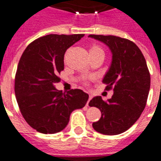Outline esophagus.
Wrapping results in <instances>:
<instances>
[{
    "instance_id": "34e87169",
    "label": "esophagus",
    "mask_w": 161,
    "mask_h": 161,
    "mask_svg": "<svg viewBox=\"0 0 161 161\" xmlns=\"http://www.w3.org/2000/svg\"><path fill=\"white\" fill-rule=\"evenodd\" d=\"M91 99H92V96H91V95H89V100H88V102H87V103H86V106H89V102H90V100Z\"/></svg>"
}]
</instances>
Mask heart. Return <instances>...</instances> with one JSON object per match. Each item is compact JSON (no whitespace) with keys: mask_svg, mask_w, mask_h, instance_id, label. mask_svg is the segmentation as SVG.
Here are the masks:
<instances>
[{"mask_svg":"<svg viewBox=\"0 0 161 161\" xmlns=\"http://www.w3.org/2000/svg\"><path fill=\"white\" fill-rule=\"evenodd\" d=\"M99 53L104 54L103 50H102L100 47L97 46V44H92L91 46H89V55H96V54H99Z\"/></svg>","mask_w":161,"mask_h":161,"instance_id":"obj_1","label":"heart"}]
</instances>
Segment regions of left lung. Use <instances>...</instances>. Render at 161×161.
Returning a JSON list of instances; mask_svg holds the SVG:
<instances>
[{"mask_svg": "<svg viewBox=\"0 0 161 161\" xmlns=\"http://www.w3.org/2000/svg\"><path fill=\"white\" fill-rule=\"evenodd\" d=\"M109 48L112 62L102 82L114 94L107 102L94 97L89 106L98 108L102 117L93 123L96 131L114 136L128 130L138 120L147 103L151 78L140 49L131 41L114 35H90Z\"/></svg>", "mask_w": 161, "mask_h": 161, "instance_id": "left-lung-1", "label": "left lung"}]
</instances>
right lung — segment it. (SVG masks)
<instances>
[{
	"instance_id": "add662e5",
	"label": "right lung",
	"mask_w": 161,
	"mask_h": 161,
	"mask_svg": "<svg viewBox=\"0 0 161 161\" xmlns=\"http://www.w3.org/2000/svg\"><path fill=\"white\" fill-rule=\"evenodd\" d=\"M83 34L48 35L30 43L22 53L15 76V96L26 123L42 134H55L66 127L70 114L81 109L89 95L81 89L63 93L55 88L64 68L67 49Z\"/></svg>"
}]
</instances>
